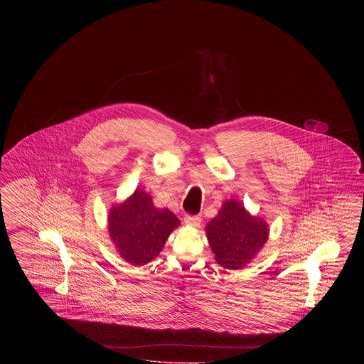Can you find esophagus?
<instances>
[{"label":"esophagus","instance_id":"obj_1","mask_svg":"<svg viewBox=\"0 0 364 364\" xmlns=\"http://www.w3.org/2000/svg\"><path fill=\"white\" fill-rule=\"evenodd\" d=\"M184 223L187 224V225L195 226V228H198V226L200 225V223H202V217L200 215H186L184 217Z\"/></svg>","mask_w":364,"mask_h":364}]
</instances>
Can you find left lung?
Listing matches in <instances>:
<instances>
[{
	"instance_id": "obj_1",
	"label": "left lung",
	"mask_w": 364,
	"mask_h": 364,
	"mask_svg": "<svg viewBox=\"0 0 364 364\" xmlns=\"http://www.w3.org/2000/svg\"><path fill=\"white\" fill-rule=\"evenodd\" d=\"M208 242L223 267L240 269L267 240V224L250 215L236 200H228L206 226Z\"/></svg>"
}]
</instances>
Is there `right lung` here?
Here are the masks:
<instances>
[{
	"label": "right lung",
	"mask_w": 364,
	"mask_h": 364,
	"mask_svg": "<svg viewBox=\"0 0 364 364\" xmlns=\"http://www.w3.org/2000/svg\"><path fill=\"white\" fill-rule=\"evenodd\" d=\"M178 220L168 208H156L144 191L135 193L109 214V232L122 258L141 266L164 248Z\"/></svg>",
	"instance_id": "right-lung-1"
}]
</instances>
